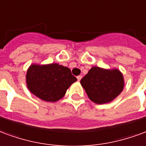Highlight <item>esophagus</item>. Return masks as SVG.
Instances as JSON below:
<instances>
[{
	"mask_svg": "<svg viewBox=\"0 0 146 146\" xmlns=\"http://www.w3.org/2000/svg\"><path fill=\"white\" fill-rule=\"evenodd\" d=\"M82 75H78V76H77L78 81H80L81 79H82Z\"/></svg>",
	"mask_w": 146,
	"mask_h": 146,
	"instance_id": "34e87169",
	"label": "esophagus"
}]
</instances>
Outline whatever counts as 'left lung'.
Instances as JSON below:
<instances>
[{
	"label": "left lung",
	"mask_w": 146,
	"mask_h": 146,
	"mask_svg": "<svg viewBox=\"0 0 146 146\" xmlns=\"http://www.w3.org/2000/svg\"><path fill=\"white\" fill-rule=\"evenodd\" d=\"M80 82L89 99L98 104L112 101L124 89L123 74L117 69L92 67Z\"/></svg>",
	"instance_id": "obj_1"
}]
</instances>
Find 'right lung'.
<instances>
[{
	"instance_id": "1",
	"label": "right lung",
	"mask_w": 146,
	"mask_h": 146,
	"mask_svg": "<svg viewBox=\"0 0 146 146\" xmlns=\"http://www.w3.org/2000/svg\"><path fill=\"white\" fill-rule=\"evenodd\" d=\"M76 81L77 78L72 75L68 68L58 64H32L26 74L29 91L46 102L59 100L69 86Z\"/></svg>"
}]
</instances>
